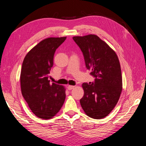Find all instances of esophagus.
Wrapping results in <instances>:
<instances>
[{"instance_id":"1","label":"esophagus","mask_w":146,"mask_h":146,"mask_svg":"<svg viewBox=\"0 0 146 146\" xmlns=\"http://www.w3.org/2000/svg\"><path fill=\"white\" fill-rule=\"evenodd\" d=\"M74 87H75L74 86H72V85H68V86H67V89H68V90H72V89H73Z\"/></svg>"}]
</instances>
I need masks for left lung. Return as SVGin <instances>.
Segmentation results:
<instances>
[{
	"label": "left lung",
	"instance_id": "left-lung-1",
	"mask_svg": "<svg viewBox=\"0 0 146 146\" xmlns=\"http://www.w3.org/2000/svg\"><path fill=\"white\" fill-rule=\"evenodd\" d=\"M80 48L87 69L95 78L83 83L84 95L80 100L85 113L90 118L106 117L117 105L122 91L121 70L118 58L105 42L96 35L73 36Z\"/></svg>",
	"mask_w": 146,
	"mask_h": 146
}]
</instances>
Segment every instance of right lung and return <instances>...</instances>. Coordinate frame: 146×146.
Listing matches in <instances>:
<instances>
[{"mask_svg":"<svg viewBox=\"0 0 146 146\" xmlns=\"http://www.w3.org/2000/svg\"><path fill=\"white\" fill-rule=\"evenodd\" d=\"M66 39V36L46 38L31 50L23 61L20 76L22 95L38 118H52L64 102V87L54 83L50 85L48 79L56 50Z\"/></svg>","mask_w":146,"mask_h":146,"instance_id":"right-lung-1","label":"right lung"}]
</instances>
